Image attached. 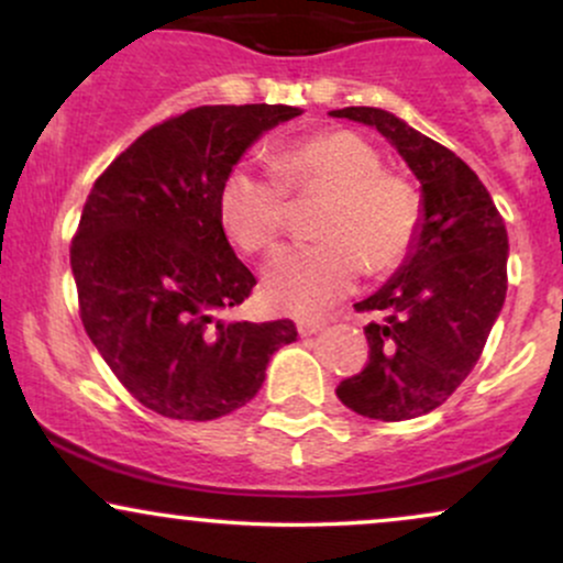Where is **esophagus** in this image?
I'll return each instance as SVG.
<instances>
[{
	"instance_id": "obj_1",
	"label": "esophagus",
	"mask_w": 563,
	"mask_h": 563,
	"mask_svg": "<svg viewBox=\"0 0 563 563\" xmlns=\"http://www.w3.org/2000/svg\"><path fill=\"white\" fill-rule=\"evenodd\" d=\"M296 328H299L301 335H314L325 328V320H299V325Z\"/></svg>"
}]
</instances>
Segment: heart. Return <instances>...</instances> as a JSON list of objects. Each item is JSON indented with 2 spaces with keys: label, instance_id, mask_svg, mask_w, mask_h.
<instances>
[{
  "label": "heart",
  "instance_id": "1",
  "mask_svg": "<svg viewBox=\"0 0 563 563\" xmlns=\"http://www.w3.org/2000/svg\"><path fill=\"white\" fill-rule=\"evenodd\" d=\"M273 172L235 166L222 179L217 217L224 235L245 254L273 249L288 224V192L322 198L312 232L318 243L294 245L264 269V299L288 314H318L367 273L397 267L421 219L416 190L371 142L346 129L320 132L275 153Z\"/></svg>",
  "mask_w": 563,
  "mask_h": 563
}]
</instances>
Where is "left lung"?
Wrapping results in <instances>:
<instances>
[{
	"label": "left lung",
	"instance_id": "1",
	"mask_svg": "<svg viewBox=\"0 0 563 563\" xmlns=\"http://www.w3.org/2000/svg\"><path fill=\"white\" fill-rule=\"evenodd\" d=\"M335 119L373 126L421 183L416 241L386 286L360 312L371 360L341 380L339 399L376 421H410L437 410L474 371L508 290V232L468 164L380 108H341Z\"/></svg>",
	"mask_w": 563,
	"mask_h": 563
}]
</instances>
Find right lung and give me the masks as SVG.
Listing matches in <instances>:
<instances>
[{
  "instance_id": "right-lung-1",
  "label": "right lung",
  "mask_w": 563,
  "mask_h": 563,
  "mask_svg": "<svg viewBox=\"0 0 563 563\" xmlns=\"http://www.w3.org/2000/svg\"><path fill=\"white\" fill-rule=\"evenodd\" d=\"M290 106H200L147 129L97 177L70 245L84 331L126 391L177 421L256 397L290 320L228 322L256 277L217 217L232 166Z\"/></svg>"
}]
</instances>
